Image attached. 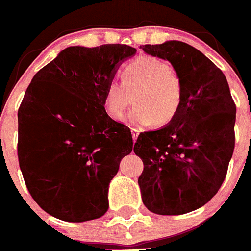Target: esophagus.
<instances>
[{
    "instance_id": "esophagus-1",
    "label": "esophagus",
    "mask_w": 251,
    "mask_h": 251,
    "mask_svg": "<svg viewBox=\"0 0 251 251\" xmlns=\"http://www.w3.org/2000/svg\"><path fill=\"white\" fill-rule=\"evenodd\" d=\"M131 133H132L133 142H136V140H137L138 135H140V130H137V128H131Z\"/></svg>"
}]
</instances>
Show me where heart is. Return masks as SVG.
Instances as JSON below:
<instances>
[{
  "instance_id": "b5f03b06",
  "label": "heart",
  "mask_w": 251,
  "mask_h": 251,
  "mask_svg": "<svg viewBox=\"0 0 251 251\" xmlns=\"http://www.w3.org/2000/svg\"><path fill=\"white\" fill-rule=\"evenodd\" d=\"M132 100L136 106L125 118L127 124L137 127H147L155 121L159 125L170 124L184 101L181 78L160 58H135L124 67L123 82L111 79L106 84L104 105L111 118L119 119Z\"/></svg>"
}]
</instances>
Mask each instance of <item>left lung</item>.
I'll use <instances>...</instances> for the list:
<instances>
[{"instance_id":"8db88e82","label":"left lung","mask_w":251,"mask_h":251,"mask_svg":"<svg viewBox=\"0 0 251 251\" xmlns=\"http://www.w3.org/2000/svg\"><path fill=\"white\" fill-rule=\"evenodd\" d=\"M169 61L184 86L180 113L138 136L142 201L153 213L176 216L202 207L220 190L234 150L235 104L223 72L201 51L169 40L140 46Z\"/></svg>"}]
</instances>
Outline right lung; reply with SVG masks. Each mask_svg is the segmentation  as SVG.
<instances>
[{"instance_id": "right-lung-1", "label": "right lung", "mask_w": 251, "mask_h": 251, "mask_svg": "<svg viewBox=\"0 0 251 251\" xmlns=\"http://www.w3.org/2000/svg\"><path fill=\"white\" fill-rule=\"evenodd\" d=\"M136 53L121 44L70 46L36 72L18 110V159L31 198L67 222L101 217L109 184L132 151L104 108L106 84Z\"/></svg>"}]
</instances>
